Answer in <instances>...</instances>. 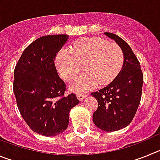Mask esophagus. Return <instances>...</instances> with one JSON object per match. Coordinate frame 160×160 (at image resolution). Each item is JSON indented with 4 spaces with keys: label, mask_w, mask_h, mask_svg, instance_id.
<instances>
[{
    "label": "esophagus",
    "mask_w": 160,
    "mask_h": 160,
    "mask_svg": "<svg viewBox=\"0 0 160 160\" xmlns=\"http://www.w3.org/2000/svg\"><path fill=\"white\" fill-rule=\"evenodd\" d=\"M77 97L80 101H82V99H84L85 98L87 97V94H83V93H78L77 94Z\"/></svg>",
    "instance_id": "esophagus-1"
}]
</instances>
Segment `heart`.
<instances>
[{"mask_svg": "<svg viewBox=\"0 0 160 160\" xmlns=\"http://www.w3.org/2000/svg\"><path fill=\"white\" fill-rule=\"evenodd\" d=\"M124 54L118 44L98 38H86L73 43L71 49H63L58 53L55 64L65 81H72L79 72H85L70 85L74 91L94 88L98 83L111 82L123 65Z\"/></svg>", "mask_w": 160, "mask_h": 160, "instance_id": "1", "label": "heart"}]
</instances>
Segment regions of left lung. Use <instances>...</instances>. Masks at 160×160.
<instances>
[{
    "label": "left lung",
    "instance_id": "8db88e82",
    "mask_svg": "<svg viewBox=\"0 0 160 160\" xmlns=\"http://www.w3.org/2000/svg\"><path fill=\"white\" fill-rule=\"evenodd\" d=\"M105 35L121 47L124 62L122 70L108 86L90 94L98 103L93 121L102 131H115L129 125L135 117L140 103L143 74L129 45L118 35L108 32Z\"/></svg>",
    "mask_w": 160,
    "mask_h": 160
}]
</instances>
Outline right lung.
<instances>
[{"label":"right lung","instance_id":"right-lung-1","mask_svg":"<svg viewBox=\"0 0 160 160\" xmlns=\"http://www.w3.org/2000/svg\"><path fill=\"white\" fill-rule=\"evenodd\" d=\"M66 34L38 38L25 48L14 70L13 93L18 110L32 131L55 136L66 131L69 114L79 103L75 94L66 95V84L54 64Z\"/></svg>","mask_w":160,"mask_h":160}]
</instances>
